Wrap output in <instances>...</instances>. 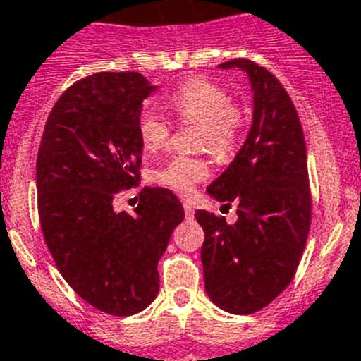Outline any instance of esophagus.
<instances>
[{
  "mask_svg": "<svg viewBox=\"0 0 361 361\" xmlns=\"http://www.w3.org/2000/svg\"><path fill=\"white\" fill-rule=\"evenodd\" d=\"M183 209H185V216H187V219H192V217H194L192 204L187 203V201H183Z\"/></svg>",
  "mask_w": 361,
  "mask_h": 361,
  "instance_id": "esophagus-1",
  "label": "esophagus"
}]
</instances>
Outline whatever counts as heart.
Returning <instances> with one entry per match:
<instances>
[{
    "mask_svg": "<svg viewBox=\"0 0 361 361\" xmlns=\"http://www.w3.org/2000/svg\"><path fill=\"white\" fill-rule=\"evenodd\" d=\"M164 106L181 122H197V147L209 149L225 160L235 152L245 129V109L232 102L225 87L209 79H188L164 97ZM136 133L145 151L154 152L171 138V124L152 108L136 115ZM210 176L209 160L203 157H173L154 171V181L180 194L192 192L197 183Z\"/></svg>",
    "mask_w": 361,
    "mask_h": 361,
    "instance_id": "heart-1",
    "label": "heart"
}]
</instances>
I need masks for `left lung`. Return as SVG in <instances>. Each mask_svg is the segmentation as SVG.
<instances>
[{
    "label": "left lung",
    "mask_w": 361,
    "mask_h": 361,
    "mask_svg": "<svg viewBox=\"0 0 361 361\" xmlns=\"http://www.w3.org/2000/svg\"><path fill=\"white\" fill-rule=\"evenodd\" d=\"M245 70L253 87V122L232 164L207 192L237 221L197 210L204 232V291L221 310L250 314L290 286L311 225L307 152L300 118L277 77L250 59L221 68Z\"/></svg>",
    "instance_id": "left-lung-1"
}]
</instances>
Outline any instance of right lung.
Listing matches in <instances>:
<instances>
[{"mask_svg":"<svg viewBox=\"0 0 361 361\" xmlns=\"http://www.w3.org/2000/svg\"><path fill=\"white\" fill-rule=\"evenodd\" d=\"M154 92L138 71H99L71 84L48 115L37 152V210L55 266L80 298L129 317L157 298L158 261L183 221L169 188L144 187L135 214L113 197L140 185L136 115Z\"/></svg>","mask_w":361,"mask_h":361,"instance_id":"right-lung-1","label":"right lung"}]
</instances>
